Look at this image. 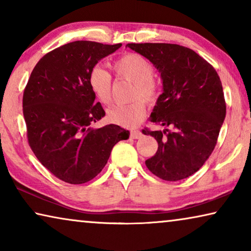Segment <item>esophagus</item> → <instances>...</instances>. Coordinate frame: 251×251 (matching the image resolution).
<instances>
[{
	"label": "esophagus",
	"mask_w": 251,
	"mask_h": 251,
	"mask_svg": "<svg viewBox=\"0 0 251 251\" xmlns=\"http://www.w3.org/2000/svg\"><path fill=\"white\" fill-rule=\"evenodd\" d=\"M143 136V133L139 130H131L130 131V137L132 138V139H139V138Z\"/></svg>",
	"instance_id": "esophagus-1"
}]
</instances>
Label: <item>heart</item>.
<instances>
[{
  "mask_svg": "<svg viewBox=\"0 0 251 251\" xmlns=\"http://www.w3.org/2000/svg\"><path fill=\"white\" fill-rule=\"evenodd\" d=\"M113 69L120 78L133 83L131 93L132 103L108 108L107 121L123 128H134L143 121L146 115V106L141 100L147 103H154L157 100L158 88L154 81V67L138 54H126L115 61ZM89 89L100 103L107 105L112 100V78L103 68L94 67L88 75Z\"/></svg>",
  "mask_w": 251,
  "mask_h": 251,
  "instance_id": "1",
  "label": "heart"
}]
</instances>
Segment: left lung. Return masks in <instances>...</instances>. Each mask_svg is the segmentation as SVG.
Segmentation results:
<instances>
[{
    "mask_svg": "<svg viewBox=\"0 0 251 251\" xmlns=\"http://www.w3.org/2000/svg\"><path fill=\"white\" fill-rule=\"evenodd\" d=\"M126 47L150 60L163 81V93L150 121L165 129L143 130L158 143L156 154L145 162L146 166L165 181L186 179L197 172L212 154L225 119L226 105L219 75L188 47L165 43Z\"/></svg>",
    "mask_w": 251,
    "mask_h": 251,
    "instance_id": "left-lung-1",
    "label": "left lung"
}]
</instances>
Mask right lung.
I'll return each mask as SVG.
<instances>
[{
    "mask_svg": "<svg viewBox=\"0 0 251 251\" xmlns=\"http://www.w3.org/2000/svg\"><path fill=\"white\" fill-rule=\"evenodd\" d=\"M121 46L77 41L57 47L38 61L25 88L29 146L64 182L81 184L94 179L114 145L129 138L128 130L117 125L92 126L105 112L89 89V71Z\"/></svg>",
    "mask_w": 251,
    "mask_h": 251,
    "instance_id": "1",
    "label": "right lung"
}]
</instances>
